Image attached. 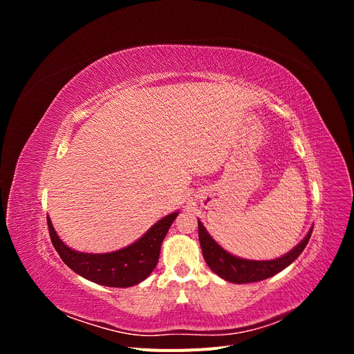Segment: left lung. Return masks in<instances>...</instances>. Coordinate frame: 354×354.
<instances>
[{"instance_id": "obj_1", "label": "left lung", "mask_w": 354, "mask_h": 354, "mask_svg": "<svg viewBox=\"0 0 354 354\" xmlns=\"http://www.w3.org/2000/svg\"><path fill=\"white\" fill-rule=\"evenodd\" d=\"M198 229H199V243L202 248L203 259H205L209 269L218 274L221 279L232 282V283H250V282H260L269 277L274 276L276 273L282 272L289 264H292L297 257L301 254L308 243L310 236H312L313 227L308 230L304 239L299 242L297 246L286 252L285 255L279 257L274 260H246L241 257L233 255L227 252L224 248L212 239L211 234L203 227L201 220H198Z\"/></svg>"}]
</instances>
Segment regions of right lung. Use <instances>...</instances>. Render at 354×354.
Masks as SVG:
<instances>
[{
	"instance_id": "add662e5",
	"label": "right lung",
	"mask_w": 354,
	"mask_h": 354,
	"mask_svg": "<svg viewBox=\"0 0 354 354\" xmlns=\"http://www.w3.org/2000/svg\"><path fill=\"white\" fill-rule=\"evenodd\" d=\"M177 216L178 211L168 214L164 218L156 221L134 243L125 246L122 250L104 254L80 252L69 248L59 238L50 217H47V223L53 246L69 269L94 283L113 288H128L140 283L153 272L159 260L160 245H162L168 229Z\"/></svg>"
}]
</instances>
